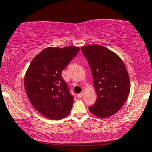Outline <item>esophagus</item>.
Returning <instances> with one entry per match:
<instances>
[{"label":"esophagus","instance_id":"34e87169","mask_svg":"<svg viewBox=\"0 0 152 152\" xmlns=\"http://www.w3.org/2000/svg\"><path fill=\"white\" fill-rule=\"evenodd\" d=\"M84 94H85V91H83L81 92V93H80L79 94H77V97L79 98V99H81V98L83 97Z\"/></svg>","mask_w":152,"mask_h":152}]
</instances>
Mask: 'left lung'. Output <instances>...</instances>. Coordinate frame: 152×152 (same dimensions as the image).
<instances>
[{"instance_id": "left-lung-1", "label": "left lung", "mask_w": 152, "mask_h": 152, "mask_svg": "<svg viewBox=\"0 0 152 152\" xmlns=\"http://www.w3.org/2000/svg\"><path fill=\"white\" fill-rule=\"evenodd\" d=\"M81 50L90 66L96 94V102L89 111L99 118L110 117L120 110L129 94L126 66L118 55L102 45H86Z\"/></svg>"}]
</instances>
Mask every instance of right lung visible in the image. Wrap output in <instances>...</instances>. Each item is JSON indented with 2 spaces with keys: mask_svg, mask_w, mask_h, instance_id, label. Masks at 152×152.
<instances>
[{
  "mask_svg": "<svg viewBox=\"0 0 152 152\" xmlns=\"http://www.w3.org/2000/svg\"><path fill=\"white\" fill-rule=\"evenodd\" d=\"M79 51L75 46L47 48L34 58L26 71L24 85L30 102L49 119L65 118L72 110L74 98L61 72Z\"/></svg>",
  "mask_w": 152,
  "mask_h": 152,
  "instance_id": "1",
  "label": "right lung"
}]
</instances>
